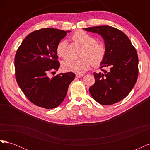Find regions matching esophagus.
Instances as JSON below:
<instances>
[{"instance_id": "esophagus-1", "label": "esophagus", "mask_w": 150, "mask_h": 150, "mask_svg": "<svg viewBox=\"0 0 150 150\" xmlns=\"http://www.w3.org/2000/svg\"><path fill=\"white\" fill-rule=\"evenodd\" d=\"M76 76L77 77V78H81V77H83L84 75L82 74H76Z\"/></svg>"}]
</instances>
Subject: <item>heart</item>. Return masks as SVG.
Instances as JSON below:
<instances>
[{
    "mask_svg": "<svg viewBox=\"0 0 150 150\" xmlns=\"http://www.w3.org/2000/svg\"><path fill=\"white\" fill-rule=\"evenodd\" d=\"M72 39L83 47L82 57H84L78 60L68 59L62 62L63 69L82 74L89 70L93 64L94 66L101 64L106 55V47L103 44L97 42L93 35L83 30L76 32L72 35ZM67 44L66 40H61L57 44L56 52L59 57L63 59L67 57Z\"/></svg>",
    "mask_w": 150,
    "mask_h": 150,
    "instance_id": "1",
    "label": "heart"
}]
</instances>
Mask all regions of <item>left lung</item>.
Instances as JSON below:
<instances>
[{
    "label": "left lung",
    "instance_id": "1",
    "mask_svg": "<svg viewBox=\"0 0 150 150\" xmlns=\"http://www.w3.org/2000/svg\"><path fill=\"white\" fill-rule=\"evenodd\" d=\"M101 35L104 40L106 55L101 69L103 72H94L95 83L89 93L95 101L103 105H111L128 96L137 81L138 57L129 39L120 30L109 25L84 28Z\"/></svg>",
    "mask_w": 150,
    "mask_h": 150
}]
</instances>
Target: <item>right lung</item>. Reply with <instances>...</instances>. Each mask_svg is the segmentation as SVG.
Segmentation results:
<instances>
[{"mask_svg": "<svg viewBox=\"0 0 150 150\" xmlns=\"http://www.w3.org/2000/svg\"><path fill=\"white\" fill-rule=\"evenodd\" d=\"M69 32L54 28L34 31L17 49L14 61L17 83L36 106L46 109L57 107L64 101L69 85L75 78L72 72L52 78L48 75L51 71H58L60 63L57 61V45Z\"/></svg>", "mask_w": 150, "mask_h": 150, "instance_id": "add662e5", "label": "right lung"}]
</instances>
